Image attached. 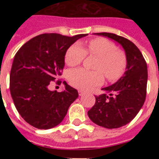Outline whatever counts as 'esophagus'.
Segmentation results:
<instances>
[{
    "label": "esophagus",
    "instance_id": "esophagus-1",
    "mask_svg": "<svg viewBox=\"0 0 159 159\" xmlns=\"http://www.w3.org/2000/svg\"><path fill=\"white\" fill-rule=\"evenodd\" d=\"M78 92H79V95H80V96H82V95H84V92H82V91H80V90H79Z\"/></svg>",
    "mask_w": 159,
    "mask_h": 159
}]
</instances>
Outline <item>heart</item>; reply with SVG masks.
Returning <instances> with one entry per match:
<instances>
[{"mask_svg":"<svg viewBox=\"0 0 159 159\" xmlns=\"http://www.w3.org/2000/svg\"><path fill=\"white\" fill-rule=\"evenodd\" d=\"M116 46L112 42L104 38H95L90 40L86 49L80 43H73L66 52V64L71 67L78 65L84 60L87 53H89L99 58L95 66V69L99 71H91L84 68L70 70L67 73L70 84L84 91L92 89L103 82L102 72L109 81L116 80L121 76L126 67L124 54L116 51Z\"/></svg>","mask_w":159,"mask_h":159,"instance_id":"b5f03b06","label":"heart"}]
</instances>
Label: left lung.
I'll return each instance as SVG.
<instances>
[{
    "mask_svg": "<svg viewBox=\"0 0 159 159\" xmlns=\"http://www.w3.org/2000/svg\"><path fill=\"white\" fill-rule=\"evenodd\" d=\"M110 38L124 49L127 67L119 80L102 90L95 103L88 111L95 124L108 129L119 128L134 119L145 102L147 95V65L143 54L134 43L123 36L109 32L94 33Z\"/></svg>",
    "mask_w": 159,
    "mask_h": 159,
    "instance_id": "8db88e82",
    "label": "left lung"
}]
</instances>
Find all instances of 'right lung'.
<instances>
[{"instance_id":"obj_1","label":"right lung","mask_w":159,"mask_h":159,"mask_svg":"<svg viewBox=\"0 0 159 159\" xmlns=\"http://www.w3.org/2000/svg\"><path fill=\"white\" fill-rule=\"evenodd\" d=\"M86 36L70 37L44 33L26 42L15 55L10 72V93L17 111L32 127L48 130L59 125L78 98L77 90L66 82L61 92L51 91L48 87L61 75L67 49Z\"/></svg>"}]
</instances>
